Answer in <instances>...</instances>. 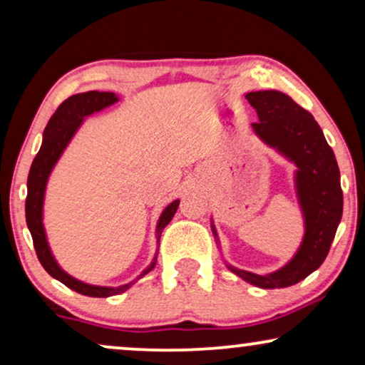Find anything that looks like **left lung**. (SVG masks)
<instances>
[{"instance_id":"1","label":"left lung","mask_w":365,"mask_h":365,"mask_svg":"<svg viewBox=\"0 0 365 365\" xmlns=\"http://www.w3.org/2000/svg\"><path fill=\"white\" fill-rule=\"evenodd\" d=\"M256 109L252 131L261 141L296 166L294 191L304 221V236L297 251L277 271L254 274L224 261L229 271L261 289L289 287L301 282L321 267L342 217L341 173L321 126L311 113L281 91H252L246 94ZM211 229L221 251L211 217Z\"/></svg>"}]
</instances>
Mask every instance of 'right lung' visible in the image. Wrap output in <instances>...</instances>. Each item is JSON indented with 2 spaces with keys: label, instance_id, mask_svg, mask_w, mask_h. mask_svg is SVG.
<instances>
[{
  "label": "right lung",
  "instance_id": "right-lung-1",
  "mask_svg": "<svg viewBox=\"0 0 365 365\" xmlns=\"http://www.w3.org/2000/svg\"><path fill=\"white\" fill-rule=\"evenodd\" d=\"M119 98L114 93L109 91H88L79 93L74 96L68 98L61 106L56 109L49 119L46 128L43 133V143L41 148L34 158L28 174V197H26V224L29 232H31L34 249H36L38 259L41 266L46 269L49 276L56 279V281L63 282L64 286L73 289L83 296L89 297H111L118 296V294L126 292L133 284H136L139 279L146 276L149 271H153L158 262V249L154 254L153 261L134 281L128 284H121V286H94V284H88L79 279L73 277L64 269L59 266L56 257L49 247L46 229H44L43 222V212H44V196H46V187L49 176H51L54 166H56L59 159H61L63 153L66 151L69 143L73 141L74 134L79 131L83 123L86 121L88 116L94 113L103 111L113 104H116ZM179 199H174L171 204H168L166 209L161 212L156 224V244H159L161 239L163 229L171 222V219L178 211ZM159 247V246H158Z\"/></svg>",
  "mask_w": 365,
  "mask_h": 365
}]
</instances>
